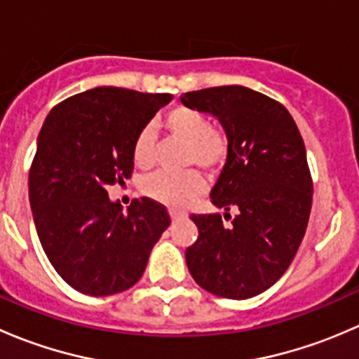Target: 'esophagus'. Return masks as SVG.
<instances>
[{"label": "esophagus", "mask_w": 359, "mask_h": 359, "mask_svg": "<svg viewBox=\"0 0 359 359\" xmlns=\"http://www.w3.org/2000/svg\"><path fill=\"white\" fill-rule=\"evenodd\" d=\"M168 213H170V217H172L173 220H179V219H184V217L187 215L186 212H182V210H175V208H172V210H168Z\"/></svg>", "instance_id": "1"}]
</instances>
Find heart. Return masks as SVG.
Segmentation results:
<instances>
[{"mask_svg":"<svg viewBox=\"0 0 359 359\" xmlns=\"http://www.w3.org/2000/svg\"><path fill=\"white\" fill-rule=\"evenodd\" d=\"M161 126L172 139L184 142L180 163L182 166H200L203 172H219L229 158V135L226 130L212 126L208 114L189 106H175L165 112ZM133 165L149 170L154 165V135L149 126L137 133L132 146ZM200 173H156L142 182L144 196L166 206H186L203 191Z\"/></svg>","mask_w":359,"mask_h":359,"instance_id":"obj_1","label":"heart"}]
</instances>
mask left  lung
I'll return each mask as SVG.
<instances>
[{
    "instance_id": "left-lung-1",
    "label": "left lung",
    "mask_w": 359,
    "mask_h": 359,
    "mask_svg": "<svg viewBox=\"0 0 359 359\" xmlns=\"http://www.w3.org/2000/svg\"><path fill=\"white\" fill-rule=\"evenodd\" d=\"M180 100L219 118L229 135L210 196L219 208L240 210L229 226L219 213L191 215L198 240L186 250L187 267L206 292L250 299L283 276L306 234L313 179L302 135L283 104L247 86H213Z\"/></svg>"
}]
</instances>
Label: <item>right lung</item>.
I'll return each instance as SVG.
<instances>
[{
  "label": "right lung",
  "instance_id": "obj_1",
  "mask_svg": "<svg viewBox=\"0 0 359 359\" xmlns=\"http://www.w3.org/2000/svg\"><path fill=\"white\" fill-rule=\"evenodd\" d=\"M170 100V93L99 86L46 116L29 170V201L50 264L74 290H128L170 226L161 203L140 198L123 213L107 196V187L132 175L137 133Z\"/></svg>",
  "mask_w": 359,
  "mask_h": 359
}]
</instances>
